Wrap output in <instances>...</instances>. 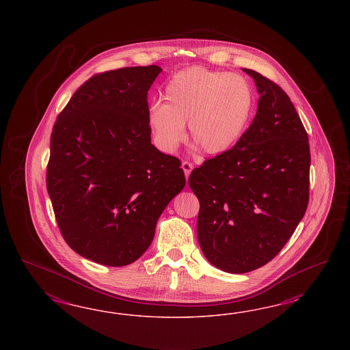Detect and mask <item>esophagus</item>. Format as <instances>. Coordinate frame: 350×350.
I'll return each instance as SVG.
<instances>
[{
	"mask_svg": "<svg viewBox=\"0 0 350 350\" xmlns=\"http://www.w3.org/2000/svg\"><path fill=\"white\" fill-rule=\"evenodd\" d=\"M182 170L185 172L186 178H189L191 170H193V165H192V163H190V161H183V163H182Z\"/></svg>",
	"mask_w": 350,
	"mask_h": 350,
	"instance_id": "1",
	"label": "esophagus"
}]
</instances>
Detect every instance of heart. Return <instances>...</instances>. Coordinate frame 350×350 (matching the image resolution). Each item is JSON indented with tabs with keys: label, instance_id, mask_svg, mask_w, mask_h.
Instances as JSON below:
<instances>
[{
	"label": "heart",
	"instance_id": "b5f03b06",
	"mask_svg": "<svg viewBox=\"0 0 350 350\" xmlns=\"http://www.w3.org/2000/svg\"><path fill=\"white\" fill-rule=\"evenodd\" d=\"M165 104L148 110V126L160 150L172 152L185 139L209 155L227 152L243 137L254 109V92L243 75L193 66L173 75Z\"/></svg>",
	"mask_w": 350,
	"mask_h": 350
}]
</instances>
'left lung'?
Returning a JSON list of instances; mask_svg holds the SVG:
<instances>
[{"mask_svg":"<svg viewBox=\"0 0 350 350\" xmlns=\"http://www.w3.org/2000/svg\"><path fill=\"white\" fill-rule=\"evenodd\" d=\"M258 110L227 152L191 172L200 202L198 240L205 258L228 273L271 262L304 217L309 202L308 133L286 92L252 69Z\"/></svg>","mask_w":350,"mask_h":350,"instance_id":"obj_1","label":"left lung"}]
</instances>
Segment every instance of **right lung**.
<instances>
[{"label":"right lung","instance_id":"add662e5","mask_svg":"<svg viewBox=\"0 0 350 350\" xmlns=\"http://www.w3.org/2000/svg\"><path fill=\"white\" fill-rule=\"evenodd\" d=\"M160 72L92 75L53 124L46 186L55 218L65 243L98 265L137 260L186 185L180 160L151 145L148 91Z\"/></svg>","mask_w":350,"mask_h":350}]
</instances>
